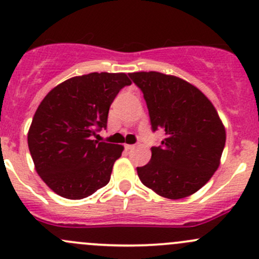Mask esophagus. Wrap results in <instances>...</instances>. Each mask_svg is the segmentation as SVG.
I'll return each mask as SVG.
<instances>
[{
	"instance_id": "obj_1",
	"label": "esophagus",
	"mask_w": 259,
	"mask_h": 259,
	"mask_svg": "<svg viewBox=\"0 0 259 259\" xmlns=\"http://www.w3.org/2000/svg\"><path fill=\"white\" fill-rule=\"evenodd\" d=\"M135 147H136L135 145H124V148H126L127 151H131V149H133Z\"/></svg>"
}]
</instances>
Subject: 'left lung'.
Listing matches in <instances>:
<instances>
[{
	"label": "left lung",
	"mask_w": 259,
	"mask_h": 259,
	"mask_svg": "<svg viewBox=\"0 0 259 259\" xmlns=\"http://www.w3.org/2000/svg\"><path fill=\"white\" fill-rule=\"evenodd\" d=\"M143 93L153 132L164 140L152 147L151 161L137 167L146 187L169 199L191 196L203 187L220 166L226 130L210 101L188 82L159 73H130Z\"/></svg>",
	"instance_id": "1"
}]
</instances>
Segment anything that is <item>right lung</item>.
Instances as JSON below:
<instances>
[{"mask_svg":"<svg viewBox=\"0 0 259 259\" xmlns=\"http://www.w3.org/2000/svg\"><path fill=\"white\" fill-rule=\"evenodd\" d=\"M131 81L126 73L93 72L72 77L47 93L28 131V148L39 177L68 199L105 187L123 147L92 140L107 127L111 103Z\"/></svg>","mask_w":259,"mask_h":259,"instance_id":"right-lung-1","label":"right lung"}]
</instances>
